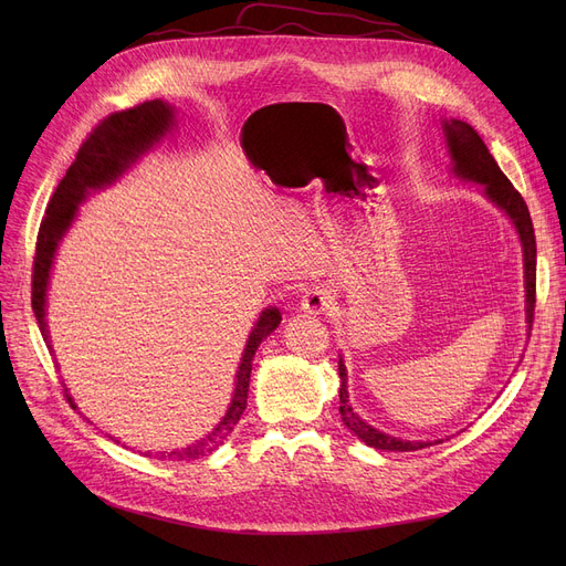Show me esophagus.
Listing matches in <instances>:
<instances>
[{"label":"esophagus","instance_id":"obj_1","mask_svg":"<svg viewBox=\"0 0 566 566\" xmlns=\"http://www.w3.org/2000/svg\"><path fill=\"white\" fill-rule=\"evenodd\" d=\"M335 305V295L328 286H312L305 291L303 295V303L301 307L310 314H321V312H328Z\"/></svg>","mask_w":566,"mask_h":566}]
</instances>
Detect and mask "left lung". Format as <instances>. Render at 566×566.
Returning <instances> with one entry per match:
<instances>
[{"instance_id":"8db88e82","label":"left lung","mask_w":566,"mask_h":566,"mask_svg":"<svg viewBox=\"0 0 566 566\" xmlns=\"http://www.w3.org/2000/svg\"><path fill=\"white\" fill-rule=\"evenodd\" d=\"M444 137H448L450 154L454 160V171L461 178H468V181H478L484 186L486 197L497 203L504 213L512 218V222L518 229L521 243H523V261H525V291H527V323L532 328L534 321V303H537V241H534V227L532 218L527 211V203L521 197V192L512 186L507 176L502 174L493 156L489 154L486 144L478 135L472 126L459 122V118H450L442 126ZM339 412H342V422L358 436L363 442H367L374 450H385V452H415V450H424L433 442H412V440H399L395 436L380 433L378 429L369 427L365 420H360L358 415L353 412L348 403V392H346V369L344 363L339 360ZM442 442V440H438Z\"/></svg>"}]
</instances>
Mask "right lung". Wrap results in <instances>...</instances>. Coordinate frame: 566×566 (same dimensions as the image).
Segmentation results:
<instances>
[{
  "label": "right lung",
  "instance_id": "1",
  "mask_svg": "<svg viewBox=\"0 0 566 566\" xmlns=\"http://www.w3.org/2000/svg\"><path fill=\"white\" fill-rule=\"evenodd\" d=\"M171 118H174L171 105L163 101H146L130 109L109 114L86 135L75 156V163L69 167L62 181H59L45 208V216L41 220V229L36 238V254H34V271H32V307L45 342H48L45 291H48L50 268H52V259L59 241H62V235L66 233V229L75 218L77 203L84 199L86 190L101 188L103 184L114 181V178L122 174L139 154H144L148 146L158 142L169 130ZM280 321L282 316L275 307L265 310L256 321V328L248 339L241 367H238V374H235L238 380L233 390V401L224 415V420L218 424V429L213 433H208L206 438L197 440L195 444H190V448L167 452V454L163 452V454H156V459L195 461V459L208 457L220 448L224 438L233 431L235 422L241 420V415L248 406L254 353L259 344L277 328ZM144 457H151V452H144Z\"/></svg>",
  "mask_w": 566,
  "mask_h": 566
}]
</instances>
